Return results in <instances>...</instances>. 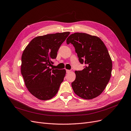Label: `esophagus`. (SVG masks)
<instances>
[{"label": "esophagus", "instance_id": "esophagus-1", "mask_svg": "<svg viewBox=\"0 0 131 131\" xmlns=\"http://www.w3.org/2000/svg\"><path fill=\"white\" fill-rule=\"evenodd\" d=\"M66 72H67V73H68H68H70L71 72V70H66Z\"/></svg>", "mask_w": 131, "mask_h": 131}]
</instances>
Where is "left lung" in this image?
<instances>
[{"mask_svg": "<svg viewBox=\"0 0 131 131\" xmlns=\"http://www.w3.org/2000/svg\"><path fill=\"white\" fill-rule=\"evenodd\" d=\"M75 48L82 71H75V80L71 83L75 93L81 98L92 99L103 92L111 76L112 60L107 48L98 36L84 33H75L67 39Z\"/></svg>", "mask_w": 131, "mask_h": 131, "instance_id": "8db88e82", "label": "left lung"}]
</instances>
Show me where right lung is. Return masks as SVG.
Listing matches in <instances>:
<instances>
[{
    "label": "right lung",
    "instance_id": "1",
    "mask_svg": "<svg viewBox=\"0 0 131 131\" xmlns=\"http://www.w3.org/2000/svg\"><path fill=\"white\" fill-rule=\"evenodd\" d=\"M69 34L66 32L36 36L23 51L21 73L25 84L29 92L40 100L53 98L64 80L65 69H51L50 67Z\"/></svg>",
    "mask_w": 131,
    "mask_h": 131
}]
</instances>
